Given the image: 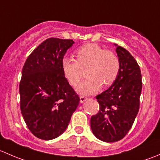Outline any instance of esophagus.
I'll list each match as a JSON object with an SVG mask.
<instances>
[{
	"mask_svg": "<svg viewBox=\"0 0 160 160\" xmlns=\"http://www.w3.org/2000/svg\"><path fill=\"white\" fill-rule=\"evenodd\" d=\"M87 99H88V98H85V97L80 96V103H83L85 101H87Z\"/></svg>",
	"mask_w": 160,
	"mask_h": 160,
	"instance_id": "esophagus-1",
	"label": "esophagus"
}]
</instances>
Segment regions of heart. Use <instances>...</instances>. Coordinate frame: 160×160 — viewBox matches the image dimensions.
Returning a JSON list of instances; mask_svg holds the SVG:
<instances>
[{
  "instance_id": "heart-1",
  "label": "heart",
  "mask_w": 160,
  "mask_h": 160,
  "mask_svg": "<svg viewBox=\"0 0 160 160\" xmlns=\"http://www.w3.org/2000/svg\"><path fill=\"white\" fill-rule=\"evenodd\" d=\"M77 60L64 58L62 69L64 76L72 86L79 83L83 77V70H88L89 79L77 86L80 94L90 95L104 87L111 86L120 72L121 63L118 56L111 50H105L96 43H88L76 51Z\"/></svg>"
}]
</instances>
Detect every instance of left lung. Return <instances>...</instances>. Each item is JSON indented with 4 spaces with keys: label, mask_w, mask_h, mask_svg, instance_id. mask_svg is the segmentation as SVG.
I'll return each instance as SVG.
<instances>
[{
    "label": "left lung",
    "mask_w": 160,
    "mask_h": 160,
    "mask_svg": "<svg viewBox=\"0 0 160 160\" xmlns=\"http://www.w3.org/2000/svg\"><path fill=\"white\" fill-rule=\"evenodd\" d=\"M116 52L120 72L110 88L96 97L99 111L90 118L93 135L106 142L122 139L131 129L139 109L142 87L141 70L135 58L122 46H118Z\"/></svg>",
    "instance_id": "8db88e82"
}]
</instances>
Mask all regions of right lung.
Masks as SVG:
<instances>
[{
    "label": "right lung",
    "instance_id": "right-lung-1",
    "mask_svg": "<svg viewBox=\"0 0 160 160\" xmlns=\"http://www.w3.org/2000/svg\"><path fill=\"white\" fill-rule=\"evenodd\" d=\"M72 39L49 38L32 51L22 68L20 108L27 127L40 139L60 135L80 102L69 84L62 60Z\"/></svg>",
    "mask_w": 160,
    "mask_h": 160
}]
</instances>
